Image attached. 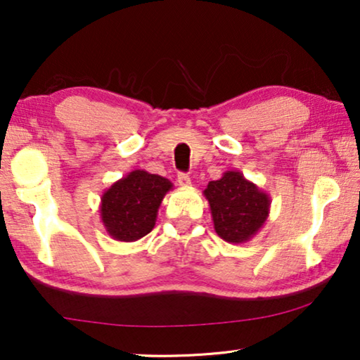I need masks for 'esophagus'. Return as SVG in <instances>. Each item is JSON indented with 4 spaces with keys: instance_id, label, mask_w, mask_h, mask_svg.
<instances>
[{
    "instance_id": "obj_1",
    "label": "esophagus",
    "mask_w": 360,
    "mask_h": 360,
    "mask_svg": "<svg viewBox=\"0 0 360 360\" xmlns=\"http://www.w3.org/2000/svg\"><path fill=\"white\" fill-rule=\"evenodd\" d=\"M179 185L181 186V188H188V186L191 185V179L186 174H179Z\"/></svg>"
}]
</instances>
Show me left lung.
<instances>
[{
    "label": "left lung",
    "mask_w": 360,
    "mask_h": 360,
    "mask_svg": "<svg viewBox=\"0 0 360 360\" xmlns=\"http://www.w3.org/2000/svg\"><path fill=\"white\" fill-rule=\"evenodd\" d=\"M202 195L210 202L216 233L229 243L248 242L269 216L268 193L245 179L238 170L224 172L221 179L207 184Z\"/></svg>",
    "instance_id": "8db88e82"
}]
</instances>
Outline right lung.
<instances>
[{
	"instance_id": "obj_1",
	"label": "right lung",
	"mask_w": 360,
	"mask_h": 360,
	"mask_svg": "<svg viewBox=\"0 0 360 360\" xmlns=\"http://www.w3.org/2000/svg\"><path fill=\"white\" fill-rule=\"evenodd\" d=\"M172 181L146 170H133L112 184L101 198V221L112 238L136 242L153 231Z\"/></svg>"
}]
</instances>
